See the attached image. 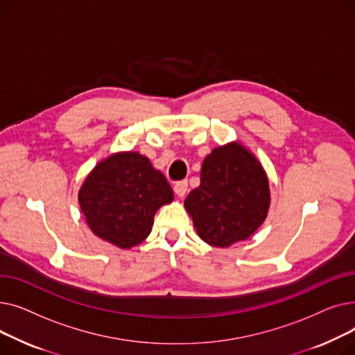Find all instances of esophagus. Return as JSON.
<instances>
[{
    "instance_id": "obj_1",
    "label": "esophagus",
    "mask_w": 355,
    "mask_h": 355,
    "mask_svg": "<svg viewBox=\"0 0 355 355\" xmlns=\"http://www.w3.org/2000/svg\"><path fill=\"white\" fill-rule=\"evenodd\" d=\"M187 190H189V182L187 181H178L175 185H174V191L175 194L182 198L185 194H187Z\"/></svg>"
}]
</instances>
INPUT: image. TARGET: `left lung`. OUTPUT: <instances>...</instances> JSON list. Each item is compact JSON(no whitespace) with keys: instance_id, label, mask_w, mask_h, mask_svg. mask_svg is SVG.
I'll list each match as a JSON object with an SVG mask.
<instances>
[{"instance_id":"obj_1","label":"left lung","mask_w":355,"mask_h":355,"mask_svg":"<svg viewBox=\"0 0 355 355\" xmlns=\"http://www.w3.org/2000/svg\"><path fill=\"white\" fill-rule=\"evenodd\" d=\"M197 234L214 248L248 240L268 217L269 178L254 154L239 141L204 158L200 185L184 201Z\"/></svg>"}]
</instances>
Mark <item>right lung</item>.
I'll use <instances>...</instances> for the list:
<instances>
[{
	"mask_svg": "<svg viewBox=\"0 0 355 355\" xmlns=\"http://www.w3.org/2000/svg\"><path fill=\"white\" fill-rule=\"evenodd\" d=\"M78 198L93 234L119 249H130L149 236L155 213L174 200V191L149 158L123 151L95 165Z\"/></svg>",
	"mask_w": 355,
	"mask_h": 355,
	"instance_id": "right-lung-1",
	"label": "right lung"
}]
</instances>
